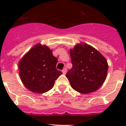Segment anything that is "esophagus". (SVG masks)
Returning a JSON list of instances; mask_svg holds the SVG:
<instances>
[{
  "instance_id": "esophagus-1",
  "label": "esophagus",
  "mask_w": 126,
  "mask_h": 126,
  "mask_svg": "<svg viewBox=\"0 0 126 126\" xmlns=\"http://www.w3.org/2000/svg\"><path fill=\"white\" fill-rule=\"evenodd\" d=\"M66 72H67L66 67H64V68L62 69V73H63V74H66Z\"/></svg>"
}]
</instances>
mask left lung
I'll list each match as a JSON object with an SVG mask.
<instances>
[{
    "label": "left lung",
    "instance_id": "left-lung-1",
    "mask_svg": "<svg viewBox=\"0 0 126 126\" xmlns=\"http://www.w3.org/2000/svg\"><path fill=\"white\" fill-rule=\"evenodd\" d=\"M73 67L67 73L71 87L83 94L97 90L107 78L108 64L104 57L87 44L76 45L70 50Z\"/></svg>",
    "mask_w": 126,
    "mask_h": 126
}]
</instances>
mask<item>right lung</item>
Segmentation results:
<instances>
[{
  "label": "right lung",
  "mask_w": 126,
  "mask_h": 126,
  "mask_svg": "<svg viewBox=\"0 0 126 126\" xmlns=\"http://www.w3.org/2000/svg\"><path fill=\"white\" fill-rule=\"evenodd\" d=\"M57 58L47 46L37 44L19 63L20 78L31 92L43 93L52 88L55 81L62 74L56 69Z\"/></svg>",
  "instance_id": "right-lung-1"
}]
</instances>
